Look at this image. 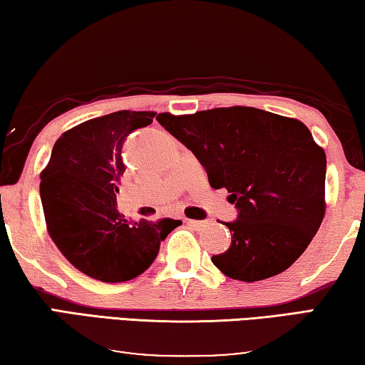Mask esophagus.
<instances>
[{"label":"esophagus","instance_id":"1","mask_svg":"<svg viewBox=\"0 0 365 365\" xmlns=\"http://www.w3.org/2000/svg\"><path fill=\"white\" fill-rule=\"evenodd\" d=\"M187 225L189 227H194V228H200V227L205 225V222H202V220H187Z\"/></svg>","mask_w":365,"mask_h":365}]
</instances>
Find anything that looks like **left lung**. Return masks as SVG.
I'll return each instance as SVG.
<instances>
[{
    "label": "left lung",
    "mask_w": 365,
    "mask_h": 365,
    "mask_svg": "<svg viewBox=\"0 0 365 365\" xmlns=\"http://www.w3.org/2000/svg\"><path fill=\"white\" fill-rule=\"evenodd\" d=\"M192 151L214 189L225 187L237 220L230 248L212 256L225 276L256 282L284 272L315 237L324 215L327 155L300 120L272 112L218 108L156 115Z\"/></svg>",
    "instance_id": "8db88e82"
}]
</instances>
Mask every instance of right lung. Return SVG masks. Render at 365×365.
<instances>
[{"mask_svg": "<svg viewBox=\"0 0 365 365\" xmlns=\"http://www.w3.org/2000/svg\"><path fill=\"white\" fill-rule=\"evenodd\" d=\"M155 112L119 110L83 122L53 145L41 175V199L50 237L78 271L103 282H125L147 271L161 241L181 220H127L117 210L122 147L150 125Z\"/></svg>", "mask_w": 365, "mask_h": 365, "instance_id": "add662e5", "label": "right lung"}]
</instances>
